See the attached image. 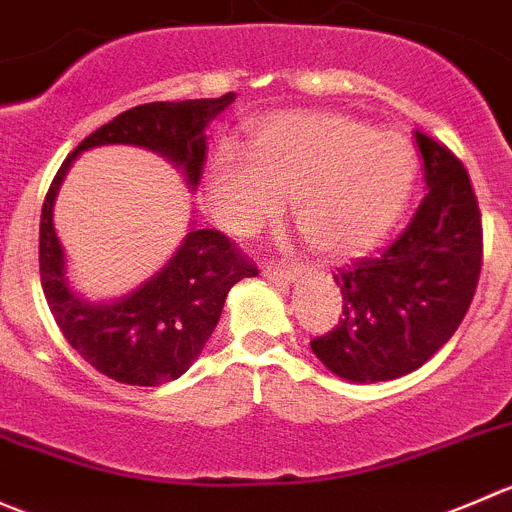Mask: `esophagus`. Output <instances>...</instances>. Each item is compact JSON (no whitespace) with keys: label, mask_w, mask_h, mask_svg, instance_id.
<instances>
[{"label":"esophagus","mask_w":512,"mask_h":512,"mask_svg":"<svg viewBox=\"0 0 512 512\" xmlns=\"http://www.w3.org/2000/svg\"><path fill=\"white\" fill-rule=\"evenodd\" d=\"M263 276L271 278V281H276V283H291L293 278H296V271L288 266H278V263H266V268H263Z\"/></svg>","instance_id":"1"}]
</instances>
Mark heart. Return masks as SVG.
I'll list each match as a JSON object with an SVG mask.
<instances>
[{"label": "heart", "mask_w": 512, "mask_h": 512, "mask_svg": "<svg viewBox=\"0 0 512 512\" xmlns=\"http://www.w3.org/2000/svg\"><path fill=\"white\" fill-rule=\"evenodd\" d=\"M418 159L396 131L328 111L263 119L246 149L221 144L206 169L211 216L234 236H254L293 196V219L323 256L373 249L396 226L416 184Z\"/></svg>", "instance_id": "1"}]
</instances>
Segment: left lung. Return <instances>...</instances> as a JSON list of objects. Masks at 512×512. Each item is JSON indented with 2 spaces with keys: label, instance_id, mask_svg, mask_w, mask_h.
Here are the masks:
<instances>
[{
  "label": "left lung",
  "instance_id": "8db88e82",
  "mask_svg": "<svg viewBox=\"0 0 512 512\" xmlns=\"http://www.w3.org/2000/svg\"><path fill=\"white\" fill-rule=\"evenodd\" d=\"M426 196L388 249L333 273L343 318L311 341L318 361L353 383L416 371L443 348L473 301L483 263V224L463 161L416 131Z\"/></svg>",
  "mask_w": 512,
  "mask_h": 512
}]
</instances>
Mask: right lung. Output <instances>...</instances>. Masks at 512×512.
<instances>
[{"instance_id":"add662e5","label":"right lung","mask_w":512,"mask_h":512,"mask_svg":"<svg viewBox=\"0 0 512 512\" xmlns=\"http://www.w3.org/2000/svg\"><path fill=\"white\" fill-rule=\"evenodd\" d=\"M151 101L114 116L64 159L42 206L39 273L49 311L69 346L104 376L129 386H161L189 371L219 323L231 286L258 268L216 229H191L159 273L129 296L89 303L69 286L64 249L54 231V199L69 166L86 149L134 144L166 156L194 189L206 161V126L231 101Z\"/></svg>"}]
</instances>
